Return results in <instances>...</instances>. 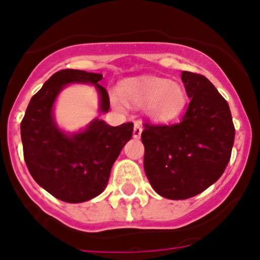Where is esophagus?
I'll use <instances>...</instances> for the list:
<instances>
[{
  "mask_svg": "<svg viewBox=\"0 0 260 260\" xmlns=\"http://www.w3.org/2000/svg\"><path fill=\"white\" fill-rule=\"evenodd\" d=\"M141 133H142V125H141L140 122H135V127H133V137L140 138Z\"/></svg>",
  "mask_w": 260,
  "mask_h": 260,
  "instance_id": "esophagus-1",
  "label": "esophagus"
}]
</instances>
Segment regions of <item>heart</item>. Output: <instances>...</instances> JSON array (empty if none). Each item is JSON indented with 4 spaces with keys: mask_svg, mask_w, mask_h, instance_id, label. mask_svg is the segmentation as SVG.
Returning a JSON list of instances; mask_svg holds the SVG:
<instances>
[{
    "mask_svg": "<svg viewBox=\"0 0 260 260\" xmlns=\"http://www.w3.org/2000/svg\"><path fill=\"white\" fill-rule=\"evenodd\" d=\"M122 95L117 91L111 93V102L115 108L145 106L146 113L152 119L166 122L176 118L186 104L185 89L175 81L158 77H137L122 81Z\"/></svg>",
    "mask_w": 260,
    "mask_h": 260,
    "instance_id": "b5f03b06",
    "label": "heart"
}]
</instances>
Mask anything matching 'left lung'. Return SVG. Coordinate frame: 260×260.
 <instances>
[{
    "mask_svg": "<svg viewBox=\"0 0 260 260\" xmlns=\"http://www.w3.org/2000/svg\"><path fill=\"white\" fill-rule=\"evenodd\" d=\"M191 99L175 124L146 122L142 132L146 176L158 195L185 200L216 182L234 145L235 128L228 102L208 78L182 72Z\"/></svg>",
    "mask_w": 260,
    "mask_h": 260,
    "instance_id": "left-lung-1",
    "label": "left lung"
}]
</instances>
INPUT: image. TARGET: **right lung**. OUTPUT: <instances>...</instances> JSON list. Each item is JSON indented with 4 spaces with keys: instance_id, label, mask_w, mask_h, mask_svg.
<instances>
[{
    "instance_id": "obj_1",
    "label": "right lung",
    "mask_w": 260,
    "mask_h": 260,
    "mask_svg": "<svg viewBox=\"0 0 260 260\" xmlns=\"http://www.w3.org/2000/svg\"><path fill=\"white\" fill-rule=\"evenodd\" d=\"M102 74L64 69L50 77L31 98L21 122L23 158L31 176L43 188L65 203H84L104 191L112 166L133 133V123L111 127L94 119L73 136L57 128L52 106L70 83L94 84L101 95V112H108V91L98 84Z\"/></svg>"
}]
</instances>
